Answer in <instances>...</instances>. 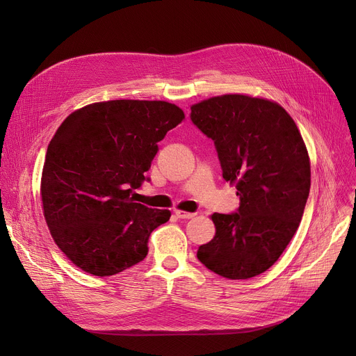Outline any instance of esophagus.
<instances>
[{
	"mask_svg": "<svg viewBox=\"0 0 356 356\" xmlns=\"http://www.w3.org/2000/svg\"><path fill=\"white\" fill-rule=\"evenodd\" d=\"M176 216L180 218V219H191L193 216H196V213H192V212H186V211H180V209H176L175 211Z\"/></svg>",
	"mask_w": 356,
	"mask_h": 356,
	"instance_id": "34e87169",
	"label": "esophagus"
}]
</instances>
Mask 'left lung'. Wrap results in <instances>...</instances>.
Masks as SVG:
<instances>
[{"label": "left lung", "instance_id": "8db88e82", "mask_svg": "<svg viewBox=\"0 0 356 356\" xmlns=\"http://www.w3.org/2000/svg\"><path fill=\"white\" fill-rule=\"evenodd\" d=\"M191 109L241 200L236 213L211 215L216 232L197 258L229 280L255 277L275 263L300 225L310 191L306 144L289 112L270 99L227 93Z\"/></svg>", "mask_w": 356, "mask_h": 356}]
</instances>
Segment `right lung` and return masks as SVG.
Wrapping results in <instances>:
<instances>
[{
    "instance_id": "right-lung-1",
    "label": "right lung",
    "mask_w": 356,
    "mask_h": 356,
    "mask_svg": "<svg viewBox=\"0 0 356 356\" xmlns=\"http://www.w3.org/2000/svg\"><path fill=\"white\" fill-rule=\"evenodd\" d=\"M184 120L165 101L115 99L89 104L60 124L43 164L40 196L56 245L72 264L108 277L147 257L152 232L167 209L134 202L157 143Z\"/></svg>"
}]
</instances>
